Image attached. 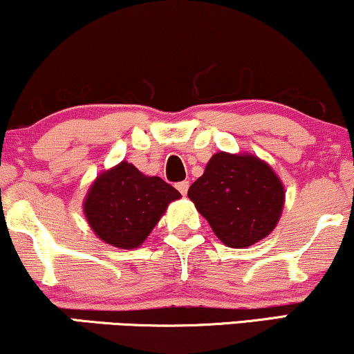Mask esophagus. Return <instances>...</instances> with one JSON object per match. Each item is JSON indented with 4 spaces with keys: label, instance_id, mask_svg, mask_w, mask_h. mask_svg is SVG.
Listing matches in <instances>:
<instances>
[{
    "label": "esophagus",
    "instance_id": "obj_1",
    "mask_svg": "<svg viewBox=\"0 0 354 354\" xmlns=\"http://www.w3.org/2000/svg\"><path fill=\"white\" fill-rule=\"evenodd\" d=\"M176 188H178V191H180V193L183 194V196H185V194L188 193L189 181H180V183H176Z\"/></svg>",
    "mask_w": 354,
    "mask_h": 354
}]
</instances>
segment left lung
<instances>
[{"label": "left lung", "instance_id": "1", "mask_svg": "<svg viewBox=\"0 0 354 354\" xmlns=\"http://www.w3.org/2000/svg\"><path fill=\"white\" fill-rule=\"evenodd\" d=\"M188 198L226 246L246 248L276 228L284 186L258 156L219 151L189 186Z\"/></svg>", "mask_w": 354, "mask_h": 354}]
</instances>
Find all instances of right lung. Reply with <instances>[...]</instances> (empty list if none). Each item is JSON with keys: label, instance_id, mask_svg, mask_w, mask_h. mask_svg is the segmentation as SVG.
<instances>
[{"label": "right lung", "instance_id": "add662e5", "mask_svg": "<svg viewBox=\"0 0 354 354\" xmlns=\"http://www.w3.org/2000/svg\"><path fill=\"white\" fill-rule=\"evenodd\" d=\"M180 198V191L161 178L146 176L136 166L121 161L93 181L83 211L101 241L133 250L143 245L169 203Z\"/></svg>", "mask_w": 354, "mask_h": 354}]
</instances>
